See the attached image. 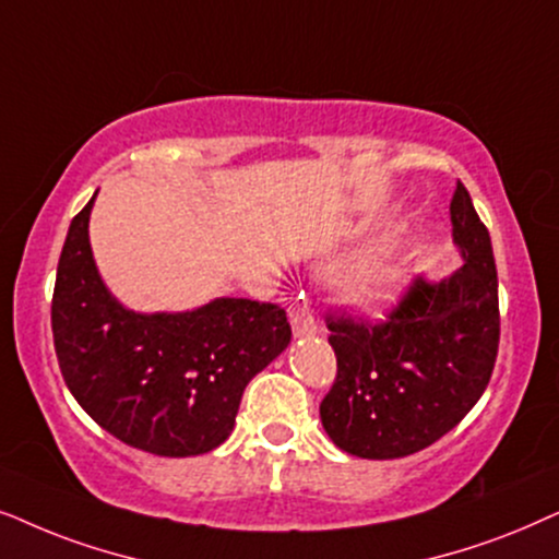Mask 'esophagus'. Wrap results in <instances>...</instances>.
<instances>
[{
    "label": "esophagus",
    "mask_w": 559,
    "mask_h": 559,
    "mask_svg": "<svg viewBox=\"0 0 559 559\" xmlns=\"http://www.w3.org/2000/svg\"><path fill=\"white\" fill-rule=\"evenodd\" d=\"M292 326L296 337H309V334L317 332V319H314V311H311V301L304 294H299L294 299Z\"/></svg>",
    "instance_id": "1"
}]
</instances>
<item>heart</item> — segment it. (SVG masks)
I'll return each instance as SVG.
<instances>
[{
  "label": "heart",
  "instance_id": "1",
  "mask_svg": "<svg viewBox=\"0 0 559 559\" xmlns=\"http://www.w3.org/2000/svg\"><path fill=\"white\" fill-rule=\"evenodd\" d=\"M366 299L373 301V304L389 299V284H376V286H370L368 292H366Z\"/></svg>",
  "mask_w": 559,
  "mask_h": 559
}]
</instances>
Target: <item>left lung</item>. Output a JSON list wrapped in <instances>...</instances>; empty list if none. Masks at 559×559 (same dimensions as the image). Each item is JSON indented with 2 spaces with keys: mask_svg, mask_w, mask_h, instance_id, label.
<instances>
[{
  "mask_svg": "<svg viewBox=\"0 0 559 559\" xmlns=\"http://www.w3.org/2000/svg\"><path fill=\"white\" fill-rule=\"evenodd\" d=\"M450 219L465 258L450 278H414L383 322L326 314L337 376L319 416L349 455L393 460L429 448L465 419L493 373L501 337L496 260L460 181Z\"/></svg>",
  "mask_w": 559,
  "mask_h": 559,
  "instance_id": "1",
  "label": "left lung"
}]
</instances>
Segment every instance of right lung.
I'll use <instances>...</instances> for the list:
<instances>
[{"mask_svg":"<svg viewBox=\"0 0 559 559\" xmlns=\"http://www.w3.org/2000/svg\"><path fill=\"white\" fill-rule=\"evenodd\" d=\"M94 197L66 235L50 304L63 381L81 408L130 448L163 457L219 448L245 385L292 342L286 311L250 299H214L183 314L124 309L94 265Z\"/></svg>","mask_w":559,"mask_h":559,"instance_id":"right-lung-1","label":"right lung"}]
</instances>
